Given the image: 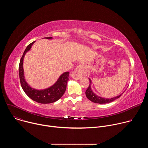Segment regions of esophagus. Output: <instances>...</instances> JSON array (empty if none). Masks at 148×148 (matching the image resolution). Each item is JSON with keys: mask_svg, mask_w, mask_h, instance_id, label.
I'll use <instances>...</instances> for the list:
<instances>
[{"mask_svg": "<svg viewBox=\"0 0 148 148\" xmlns=\"http://www.w3.org/2000/svg\"><path fill=\"white\" fill-rule=\"evenodd\" d=\"M86 75V70L85 67L82 64L78 66L73 72L71 77L74 79H79L81 77L85 76Z\"/></svg>", "mask_w": 148, "mask_h": 148, "instance_id": "esophagus-1", "label": "esophagus"}]
</instances>
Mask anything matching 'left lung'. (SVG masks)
I'll return each instance as SVG.
<instances>
[{
	"label": "left lung",
	"instance_id": "1",
	"mask_svg": "<svg viewBox=\"0 0 148 148\" xmlns=\"http://www.w3.org/2000/svg\"><path fill=\"white\" fill-rule=\"evenodd\" d=\"M89 80H90V85H89V87H88L87 90L86 91V97H87V98L94 103L102 104V103H107L111 102L114 101V100H115L116 99L119 98L122 95V94L124 92H123L122 94H121L116 97L112 98H104L99 97V96L97 95L96 94H95L94 93V92L92 91V90L91 88V80L90 79H89Z\"/></svg>",
	"mask_w": 148,
	"mask_h": 148
}]
</instances>
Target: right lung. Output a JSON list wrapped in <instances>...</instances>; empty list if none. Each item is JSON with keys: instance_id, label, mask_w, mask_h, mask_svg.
Segmentation results:
<instances>
[{"instance_id": "1", "label": "right lung", "mask_w": 148, "mask_h": 148, "mask_svg": "<svg viewBox=\"0 0 148 148\" xmlns=\"http://www.w3.org/2000/svg\"><path fill=\"white\" fill-rule=\"evenodd\" d=\"M45 38L51 39L52 37ZM34 42H32L27 46L20 61L18 72L21 86L26 95L33 101L40 103H53L58 100L64 94L67 88V81L69 80V76L70 73L65 72L62 74L54 85L48 88L43 90H37L30 87L25 79L23 63L26 53L30 50Z\"/></svg>"}]
</instances>
